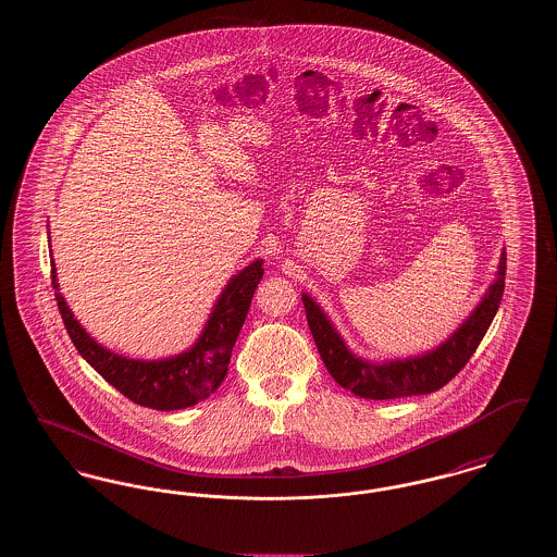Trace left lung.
<instances>
[{
	"instance_id": "obj_1",
	"label": "left lung",
	"mask_w": 557,
	"mask_h": 557,
	"mask_svg": "<svg viewBox=\"0 0 557 557\" xmlns=\"http://www.w3.org/2000/svg\"><path fill=\"white\" fill-rule=\"evenodd\" d=\"M505 252L499 263V277L488 288L476 311L450 336L445 345L436 350L405 361H391L384 366H373L355 357L318 305L302 294L307 321L315 338L319 355L332 377L357 397L386 400V398L428 395L443 388L459 371L466 368L470 357L476 352L491 321L495 318L505 288Z\"/></svg>"
}]
</instances>
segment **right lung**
Segmentation results:
<instances>
[{"mask_svg": "<svg viewBox=\"0 0 557 557\" xmlns=\"http://www.w3.org/2000/svg\"><path fill=\"white\" fill-rule=\"evenodd\" d=\"M263 263L255 261L236 275L221 294L200 341L173 359L135 361L110 352L98 345L69 311L60 292H55L58 311L81 357L125 397L159 411L186 409L221 386L227 375L232 350L248 315L252 294L263 277ZM53 290L58 288L52 267Z\"/></svg>", "mask_w": 557, "mask_h": 557, "instance_id": "right-lung-1", "label": "right lung"}]
</instances>
